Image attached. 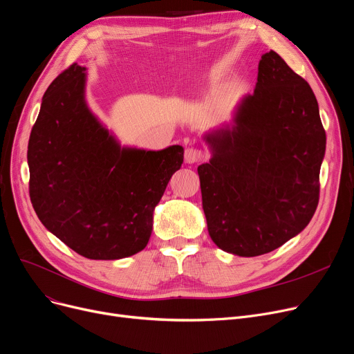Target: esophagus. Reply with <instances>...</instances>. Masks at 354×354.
Segmentation results:
<instances>
[{
  "label": "esophagus",
  "mask_w": 354,
  "mask_h": 354,
  "mask_svg": "<svg viewBox=\"0 0 354 354\" xmlns=\"http://www.w3.org/2000/svg\"><path fill=\"white\" fill-rule=\"evenodd\" d=\"M204 159V153L199 150V149H195V147H188L185 150V162L187 163H196L199 160Z\"/></svg>",
  "instance_id": "1"
}]
</instances>
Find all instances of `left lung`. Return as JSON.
<instances>
[{"label": "left lung", "instance_id": "8db88e82", "mask_svg": "<svg viewBox=\"0 0 354 354\" xmlns=\"http://www.w3.org/2000/svg\"><path fill=\"white\" fill-rule=\"evenodd\" d=\"M205 140L212 158L198 175L208 233L221 250L260 256L308 225L326 130L310 84L278 53L260 59L254 92L240 102L234 126Z\"/></svg>", "mask_w": 354, "mask_h": 354}]
</instances>
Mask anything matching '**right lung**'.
<instances>
[{"mask_svg":"<svg viewBox=\"0 0 354 354\" xmlns=\"http://www.w3.org/2000/svg\"><path fill=\"white\" fill-rule=\"evenodd\" d=\"M85 68L46 89L30 133L28 194L41 224L73 252L115 260L142 252L153 211L183 162V147H120L85 102Z\"/></svg>","mask_w":354,"mask_h":354,"instance_id":"add662e5","label":"right lung"}]
</instances>
